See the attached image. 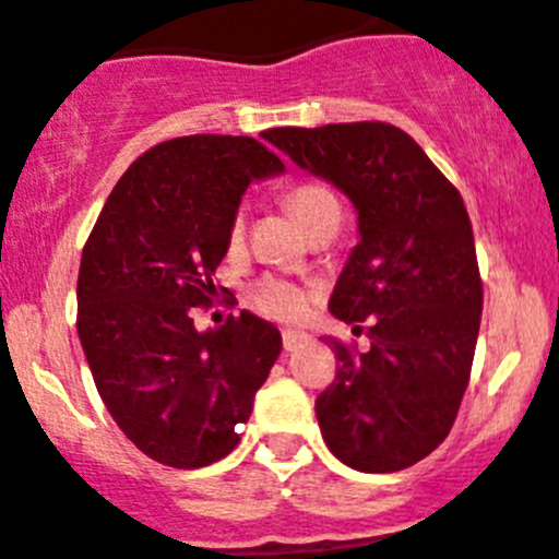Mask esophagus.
<instances>
[{
	"label": "esophagus",
	"instance_id": "obj_1",
	"mask_svg": "<svg viewBox=\"0 0 559 559\" xmlns=\"http://www.w3.org/2000/svg\"><path fill=\"white\" fill-rule=\"evenodd\" d=\"M281 338H284V349L292 352V349H297V346H300L308 335L302 333V330H284V333H281Z\"/></svg>",
	"mask_w": 559,
	"mask_h": 559
}]
</instances>
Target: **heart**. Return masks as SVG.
Segmentation results:
<instances>
[{"mask_svg": "<svg viewBox=\"0 0 559 559\" xmlns=\"http://www.w3.org/2000/svg\"><path fill=\"white\" fill-rule=\"evenodd\" d=\"M286 207H289L292 215L306 226V231H311L313 226H319L322 221L338 218L341 215L335 193L330 191L324 182H317V180L297 182L295 188H289V191H286ZM242 235H246V210L240 207L235 215H231L229 231H226V242H229V248L240 246ZM311 295H313L311 286L278 278V275H262V278H257L251 286H248V297H251L253 306L275 319L302 317Z\"/></svg>", "mask_w": 559, "mask_h": 559, "instance_id": "obj_1", "label": "heart"}]
</instances>
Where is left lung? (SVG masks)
Listing matches in <instances>:
<instances>
[{"instance_id":"8db88e82","label":"left lung","mask_w":559,"mask_h":559,"mask_svg":"<svg viewBox=\"0 0 559 559\" xmlns=\"http://www.w3.org/2000/svg\"><path fill=\"white\" fill-rule=\"evenodd\" d=\"M270 144L352 199L360 242L333 317L368 322V349L330 338L335 379L317 399L324 442L360 473H399L453 429L473 371L484 281L462 193L390 122L270 128Z\"/></svg>"}]
</instances>
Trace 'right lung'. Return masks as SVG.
Instances as JSON below:
<instances>
[{"label":"right lung","mask_w":559,"mask_h":559,"mask_svg":"<svg viewBox=\"0 0 559 559\" xmlns=\"http://www.w3.org/2000/svg\"><path fill=\"white\" fill-rule=\"evenodd\" d=\"M278 171L284 160L251 135L155 144L119 177L81 251L75 328L95 388L124 437L166 467L235 451L281 355L278 328L251 311L193 328L240 197Z\"/></svg>","instance_id":"1"}]
</instances>
